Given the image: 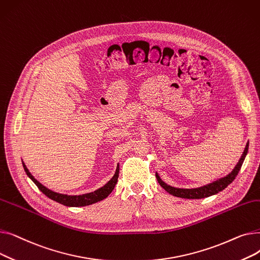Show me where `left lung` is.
<instances>
[{
    "label": "left lung",
    "mask_w": 260,
    "mask_h": 260,
    "mask_svg": "<svg viewBox=\"0 0 260 260\" xmlns=\"http://www.w3.org/2000/svg\"><path fill=\"white\" fill-rule=\"evenodd\" d=\"M248 148H249V142L247 143V145H245L243 154H242L241 158L239 159L236 167L229 175L223 177V178H220L219 180L214 181V182L204 185V186L197 187V188H177V187H173L171 185H168L166 182H163L160 179L159 175L156 174L157 180H158L159 184L163 188H165L168 193H170L171 195L176 196V197L185 198V199H201V198L210 197L212 195H215L217 193L221 192V190H223L229 184H231L232 182L234 181V179L236 178V176L238 175V173L241 169V166H242V163L244 161V158L248 154Z\"/></svg>",
    "instance_id": "obj_1"
}]
</instances>
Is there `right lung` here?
<instances>
[{
	"mask_svg": "<svg viewBox=\"0 0 260 260\" xmlns=\"http://www.w3.org/2000/svg\"><path fill=\"white\" fill-rule=\"evenodd\" d=\"M23 168L27 174V176L35 182V184L39 187V189L42 192L43 194H45L48 198L57 201L61 204H64L66 207H85V206H89V204L95 203L98 201H101L103 199H105L109 194L113 192V189L118 181V177H119V166L117 167L116 173L113 176V178L109 180L104 186L100 187L99 189L94 190L92 193H88V194H83V195H76V196H70V195H64V194H59L56 192H52L49 188H47L46 186H44L43 184H41L35 177L30 174V172L28 171V169L26 168V166L24 165L23 162Z\"/></svg>",
	"mask_w": 260,
	"mask_h": 260,
	"instance_id": "1",
	"label": "right lung"
}]
</instances>
